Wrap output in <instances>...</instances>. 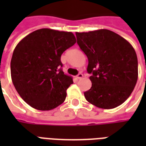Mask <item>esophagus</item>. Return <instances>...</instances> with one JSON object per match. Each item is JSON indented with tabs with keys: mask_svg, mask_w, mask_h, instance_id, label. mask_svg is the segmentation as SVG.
Segmentation results:
<instances>
[{
	"mask_svg": "<svg viewBox=\"0 0 146 146\" xmlns=\"http://www.w3.org/2000/svg\"><path fill=\"white\" fill-rule=\"evenodd\" d=\"M82 77H83V75H82V73H79V74L76 76V79H78V80H81Z\"/></svg>",
	"mask_w": 146,
	"mask_h": 146,
	"instance_id": "obj_1",
	"label": "esophagus"
}]
</instances>
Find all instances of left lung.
I'll return each instance as SVG.
<instances>
[{
	"instance_id": "1",
	"label": "left lung",
	"mask_w": 146,
	"mask_h": 146,
	"mask_svg": "<svg viewBox=\"0 0 146 146\" xmlns=\"http://www.w3.org/2000/svg\"><path fill=\"white\" fill-rule=\"evenodd\" d=\"M77 44L89 60L91 89L86 99L95 106L111 109L129 97L138 79L136 51L127 40L108 29L76 33Z\"/></svg>"
}]
</instances>
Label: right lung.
<instances>
[{
    "mask_svg": "<svg viewBox=\"0 0 146 146\" xmlns=\"http://www.w3.org/2000/svg\"><path fill=\"white\" fill-rule=\"evenodd\" d=\"M70 32L41 29L18 43L10 62L15 89L25 102L39 111H50L65 101L73 79L62 70L60 57L75 44Z\"/></svg>",
    "mask_w": 146,
    "mask_h": 146,
    "instance_id": "right-lung-1",
    "label": "right lung"
}]
</instances>
